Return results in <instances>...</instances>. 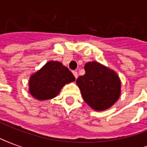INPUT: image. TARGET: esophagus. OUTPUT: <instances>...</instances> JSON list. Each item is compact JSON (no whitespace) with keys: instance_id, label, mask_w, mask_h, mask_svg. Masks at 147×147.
Masks as SVG:
<instances>
[{"instance_id":"obj_1","label":"esophagus","mask_w":147,"mask_h":147,"mask_svg":"<svg viewBox=\"0 0 147 147\" xmlns=\"http://www.w3.org/2000/svg\"><path fill=\"white\" fill-rule=\"evenodd\" d=\"M73 74H74V77H75V78H78V72L73 71Z\"/></svg>"}]
</instances>
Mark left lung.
Instances as JSON below:
<instances>
[{
  "instance_id": "8db88e82",
  "label": "left lung",
  "mask_w": 147,
  "mask_h": 147,
  "mask_svg": "<svg viewBox=\"0 0 147 147\" xmlns=\"http://www.w3.org/2000/svg\"><path fill=\"white\" fill-rule=\"evenodd\" d=\"M84 69L86 74L76 81L84 101L96 111L110 108L121 94L117 73L98 61L87 62Z\"/></svg>"
}]
</instances>
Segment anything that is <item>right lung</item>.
Wrapping results in <instances>:
<instances>
[{
	"label": "right lung",
	"mask_w": 147,
	"mask_h": 147,
	"mask_svg": "<svg viewBox=\"0 0 147 147\" xmlns=\"http://www.w3.org/2000/svg\"><path fill=\"white\" fill-rule=\"evenodd\" d=\"M74 81V76L62 63L49 61L30 76L29 92L39 101L49 100L55 98L65 85Z\"/></svg>",
	"instance_id": "1"
}]
</instances>
